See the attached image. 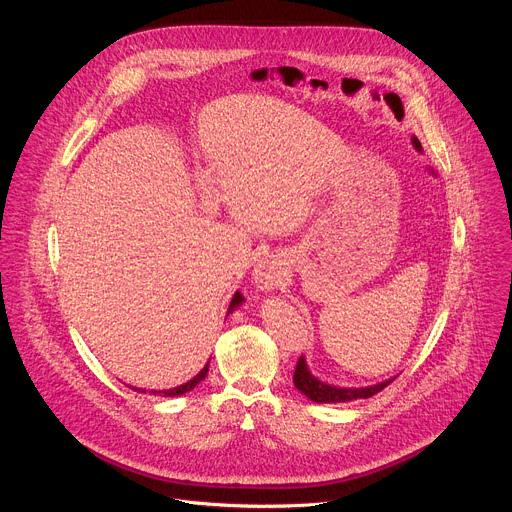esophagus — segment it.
Segmentation results:
<instances>
[{
  "mask_svg": "<svg viewBox=\"0 0 512 512\" xmlns=\"http://www.w3.org/2000/svg\"><path fill=\"white\" fill-rule=\"evenodd\" d=\"M283 279H285V267L279 259H273V257L261 259L253 269V281L263 291L279 287Z\"/></svg>",
  "mask_w": 512,
  "mask_h": 512,
  "instance_id": "esophagus-1",
  "label": "esophagus"
}]
</instances>
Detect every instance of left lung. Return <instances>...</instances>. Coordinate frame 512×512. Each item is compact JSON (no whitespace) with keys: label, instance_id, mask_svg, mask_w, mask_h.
<instances>
[{"label":"left lung","instance_id":"1","mask_svg":"<svg viewBox=\"0 0 512 512\" xmlns=\"http://www.w3.org/2000/svg\"><path fill=\"white\" fill-rule=\"evenodd\" d=\"M395 379H397V375L387 381H381L377 385H369V387L330 385V383L320 381L316 375H312L308 362H306V356H300L296 373H294L296 389L314 403H348V401H356V399H369V397L377 395L379 391H383Z\"/></svg>","mask_w":512,"mask_h":512}]
</instances>
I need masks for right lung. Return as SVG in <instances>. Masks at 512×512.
<instances>
[{"label":"right lung","mask_w":512,"mask_h":512,"mask_svg":"<svg viewBox=\"0 0 512 512\" xmlns=\"http://www.w3.org/2000/svg\"><path fill=\"white\" fill-rule=\"evenodd\" d=\"M243 302H245V298H243L241 291H235V296H233V300H231V304H229V312H227V316H229V314H233V312H235ZM208 364H210V362H206V364H204L202 371H200L196 377H192L190 381H186V383H182V385H178V387H172V389H162V391L152 389V391H145V389H141V387H131V385H127V387H129V389H133V391H137V393H150V395H158V397H180V395H184V393L192 391L198 383H202V381L206 379V375H208Z\"/></svg>","instance_id":"obj_1"}]
</instances>
